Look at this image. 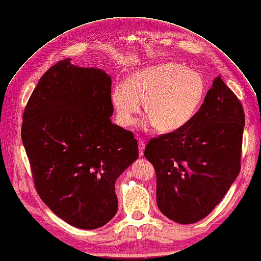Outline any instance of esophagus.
Returning <instances> with one entry per match:
<instances>
[{
	"mask_svg": "<svg viewBox=\"0 0 261 261\" xmlns=\"http://www.w3.org/2000/svg\"><path fill=\"white\" fill-rule=\"evenodd\" d=\"M145 147H146V143H145L143 140H140V141H139V149H140V154H141V155L144 154Z\"/></svg>",
	"mask_w": 261,
	"mask_h": 261,
	"instance_id": "34e87169",
	"label": "esophagus"
}]
</instances>
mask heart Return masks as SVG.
<instances>
[{
	"label": "heart",
	"instance_id": "obj_1",
	"mask_svg": "<svg viewBox=\"0 0 261 261\" xmlns=\"http://www.w3.org/2000/svg\"><path fill=\"white\" fill-rule=\"evenodd\" d=\"M203 93L201 76L174 63L150 66L135 72L127 84H118L112 101L124 126H131L145 102V127L169 133L194 117Z\"/></svg>",
	"mask_w": 261,
	"mask_h": 261
}]
</instances>
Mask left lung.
I'll return each mask as SVG.
<instances>
[{
    "mask_svg": "<svg viewBox=\"0 0 261 261\" xmlns=\"http://www.w3.org/2000/svg\"><path fill=\"white\" fill-rule=\"evenodd\" d=\"M244 123L240 100L218 76L187 126L149 141L144 154L165 217L193 224L222 200L240 173Z\"/></svg>",
    "mask_w": 261,
    "mask_h": 261,
    "instance_id": "1",
    "label": "left lung"
}]
</instances>
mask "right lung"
I'll return each mask as SVG.
<instances>
[{"mask_svg": "<svg viewBox=\"0 0 261 261\" xmlns=\"http://www.w3.org/2000/svg\"><path fill=\"white\" fill-rule=\"evenodd\" d=\"M111 85L103 70L63 60L40 77L23 112L21 138L37 193L81 229L116 214L115 181L139 156L133 133L110 119Z\"/></svg>", "mask_w": 261, "mask_h": 261, "instance_id": "1", "label": "right lung"}]
</instances>
